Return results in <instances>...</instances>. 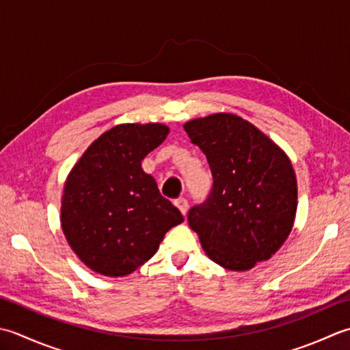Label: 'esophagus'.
<instances>
[{"label":"esophagus","mask_w":350,"mask_h":350,"mask_svg":"<svg viewBox=\"0 0 350 350\" xmlns=\"http://www.w3.org/2000/svg\"><path fill=\"white\" fill-rule=\"evenodd\" d=\"M175 205L178 206V208H180V211L185 216V213H187V210H189V201H187V199H185V198H178L176 201H175Z\"/></svg>","instance_id":"obj_1"}]
</instances>
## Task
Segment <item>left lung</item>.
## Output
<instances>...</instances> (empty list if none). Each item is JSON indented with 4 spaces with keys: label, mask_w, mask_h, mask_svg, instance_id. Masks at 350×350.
<instances>
[{
    "label": "left lung",
    "mask_w": 350,
    "mask_h": 350,
    "mask_svg": "<svg viewBox=\"0 0 350 350\" xmlns=\"http://www.w3.org/2000/svg\"><path fill=\"white\" fill-rule=\"evenodd\" d=\"M184 130L205 154L213 175L208 198L187 215L205 254L237 272L269 260L287 240L297 208L287 154L231 113L189 120Z\"/></svg>",
    "instance_id": "left-lung-1"
}]
</instances>
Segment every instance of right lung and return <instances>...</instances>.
<instances>
[{
  "label": "right lung",
  "mask_w": 350,
  "mask_h": 350,
  "mask_svg": "<svg viewBox=\"0 0 350 350\" xmlns=\"http://www.w3.org/2000/svg\"><path fill=\"white\" fill-rule=\"evenodd\" d=\"M169 134L163 124H122L92 144L70 170L62 196V230L85 266L105 276L133 273L181 224L142 160Z\"/></svg>",
  "instance_id": "1"
}]
</instances>
